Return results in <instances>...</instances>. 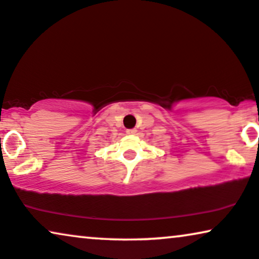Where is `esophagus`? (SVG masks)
<instances>
[{
	"label": "esophagus",
	"instance_id": "esophagus-1",
	"mask_svg": "<svg viewBox=\"0 0 259 259\" xmlns=\"http://www.w3.org/2000/svg\"><path fill=\"white\" fill-rule=\"evenodd\" d=\"M136 132H137L136 129H127L126 134H129V135H134V134H136Z\"/></svg>",
	"mask_w": 259,
	"mask_h": 259
}]
</instances>
